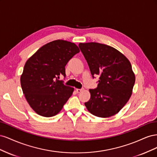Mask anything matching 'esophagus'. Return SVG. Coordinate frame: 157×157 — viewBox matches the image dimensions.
Segmentation results:
<instances>
[{"mask_svg": "<svg viewBox=\"0 0 157 157\" xmlns=\"http://www.w3.org/2000/svg\"><path fill=\"white\" fill-rule=\"evenodd\" d=\"M82 90H83V89H82V88H81V89L77 88V89H76V91H77V93H80V92H81L82 91Z\"/></svg>", "mask_w": 157, "mask_h": 157, "instance_id": "obj_1", "label": "esophagus"}]
</instances>
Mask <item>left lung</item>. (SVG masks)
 I'll return each mask as SVG.
<instances>
[{
  "label": "left lung",
  "instance_id": "obj_1",
  "mask_svg": "<svg viewBox=\"0 0 157 157\" xmlns=\"http://www.w3.org/2000/svg\"><path fill=\"white\" fill-rule=\"evenodd\" d=\"M90 72L99 75L98 87L90 89V99L84 103L88 111L101 118L116 115L129 100L135 84L130 61L113 47L98 42L78 44Z\"/></svg>",
  "mask_w": 157,
  "mask_h": 157
}]
</instances>
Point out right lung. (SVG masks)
Listing matches in <instances>:
<instances>
[{"instance_id":"obj_1","label":"right lung","mask_w":157,"mask_h":157,"mask_svg":"<svg viewBox=\"0 0 157 157\" xmlns=\"http://www.w3.org/2000/svg\"><path fill=\"white\" fill-rule=\"evenodd\" d=\"M80 50L75 43L56 40L42 46L28 59L20 82L28 103L38 115H56L71 96L74 88L61 80L65 67Z\"/></svg>"}]
</instances>
